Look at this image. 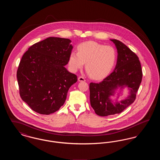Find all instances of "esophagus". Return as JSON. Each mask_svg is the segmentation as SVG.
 <instances>
[{
    "instance_id": "obj_1",
    "label": "esophagus",
    "mask_w": 160,
    "mask_h": 160,
    "mask_svg": "<svg viewBox=\"0 0 160 160\" xmlns=\"http://www.w3.org/2000/svg\"><path fill=\"white\" fill-rule=\"evenodd\" d=\"M78 82H85V81H86V80H85V78H84V77L82 76L78 77Z\"/></svg>"
}]
</instances>
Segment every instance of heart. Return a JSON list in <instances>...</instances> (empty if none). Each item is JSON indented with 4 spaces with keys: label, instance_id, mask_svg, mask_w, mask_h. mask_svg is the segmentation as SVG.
<instances>
[{
    "label": "heart",
    "instance_id": "1",
    "mask_svg": "<svg viewBox=\"0 0 160 160\" xmlns=\"http://www.w3.org/2000/svg\"><path fill=\"white\" fill-rule=\"evenodd\" d=\"M78 52H72L69 58V65L73 71L85 68L94 79H100L107 76L115 65L117 54L111 46L100 44L95 41H87L77 47Z\"/></svg>",
    "mask_w": 160,
    "mask_h": 160
}]
</instances>
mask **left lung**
<instances>
[{
  "instance_id": "obj_1",
  "label": "left lung",
  "mask_w": 160,
  "mask_h": 160,
  "mask_svg": "<svg viewBox=\"0 0 160 160\" xmlns=\"http://www.w3.org/2000/svg\"><path fill=\"white\" fill-rule=\"evenodd\" d=\"M118 50L117 63L114 71L98 83L89 84L91 105L95 113L100 116L118 114L136 99V93L142 80V71L137 55L123 42L110 39ZM128 88L129 95L125 99L114 102L110 97L119 88Z\"/></svg>"
}]
</instances>
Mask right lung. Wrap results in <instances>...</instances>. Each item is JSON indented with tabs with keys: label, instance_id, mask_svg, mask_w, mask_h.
<instances>
[{
	"label": "right lung",
	"instance_id": "add662e5",
	"mask_svg": "<svg viewBox=\"0 0 160 160\" xmlns=\"http://www.w3.org/2000/svg\"><path fill=\"white\" fill-rule=\"evenodd\" d=\"M67 38L49 37L23 54L17 72L20 95L32 110L50 114L63 105L77 77L65 67L72 46Z\"/></svg>",
	"mask_w": 160,
	"mask_h": 160
}]
</instances>
